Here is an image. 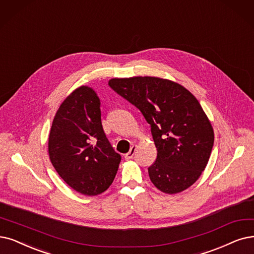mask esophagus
Here are the masks:
<instances>
[{
	"mask_svg": "<svg viewBox=\"0 0 254 254\" xmlns=\"http://www.w3.org/2000/svg\"><path fill=\"white\" fill-rule=\"evenodd\" d=\"M135 151H136V146H132L130 148V151L128 152V153H126L125 154V159H131L133 157V155H134V153H135Z\"/></svg>",
	"mask_w": 254,
	"mask_h": 254,
	"instance_id": "obj_1",
	"label": "esophagus"
}]
</instances>
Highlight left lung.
<instances>
[{"mask_svg":"<svg viewBox=\"0 0 254 254\" xmlns=\"http://www.w3.org/2000/svg\"><path fill=\"white\" fill-rule=\"evenodd\" d=\"M108 84L137 107L151 126L157 149L156 160L148 168L152 184L166 194L194 185L207 165L215 138L195 96L157 77L114 78Z\"/></svg>","mask_w":254,"mask_h":254,"instance_id":"obj_1","label":"left lung"}]
</instances>
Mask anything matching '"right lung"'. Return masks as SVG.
<instances>
[{
	"mask_svg": "<svg viewBox=\"0 0 254 254\" xmlns=\"http://www.w3.org/2000/svg\"><path fill=\"white\" fill-rule=\"evenodd\" d=\"M100 104L93 88H76L59 106L49 135V156L56 172L86 196L110 187L121 161L104 133Z\"/></svg>",
	"mask_w": 254,
	"mask_h": 254,
	"instance_id": "1",
	"label": "right lung"
}]
</instances>
